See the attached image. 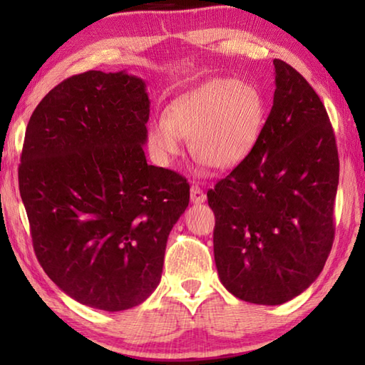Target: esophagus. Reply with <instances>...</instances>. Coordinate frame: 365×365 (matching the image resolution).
I'll return each instance as SVG.
<instances>
[{
  "instance_id": "1",
  "label": "esophagus",
  "mask_w": 365,
  "mask_h": 365,
  "mask_svg": "<svg viewBox=\"0 0 365 365\" xmlns=\"http://www.w3.org/2000/svg\"><path fill=\"white\" fill-rule=\"evenodd\" d=\"M205 199H207L205 192L200 190L197 185H192V187H191V202L192 204H200V202H204Z\"/></svg>"
}]
</instances>
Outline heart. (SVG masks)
Here are the masks:
<instances>
[{"label": "heart", "instance_id": "heart-1", "mask_svg": "<svg viewBox=\"0 0 365 365\" xmlns=\"http://www.w3.org/2000/svg\"><path fill=\"white\" fill-rule=\"evenodd\" d=\"M262 119L257 89L213 78L174 98L165 115L149 123L147 144L155 161L168 166L182 152V138H190L191 153L199 161L213 169H232L254 149Z\"/></svg>", "mask_w": 365, "mask_h": 365}]
</instances>
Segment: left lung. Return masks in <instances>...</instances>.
<instances>
[{
  "mask_svg": "<svg viewBox=\"0 0 365 365\" xmlns=\"http://www.w3.org/2000/svg\"><path fill=\"white\" fill-rule=\"evenodd\" d=\"M273 64V106L254 149L207 192L222 285L265 306L298 297L322 273L334 242L339 185L324 105L292 66Z\"/></svg>",
  "mask_w": 365,
  "mask_h": 365,
  "instance_id": "1",
  "label": "left lung"
}]
</instances>
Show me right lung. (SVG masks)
Listing matches in <instances>:
<instances>
[{"label":"right lung","instance_id":"1","mask_svg":"<svg viewBox=\"0 0 365 365\" xmlns=\"http://www.w3.org/2000/svg\"><path fill=\"white\" fill-rule=\"evenodd\" d=\"M150 102L125 72L59 83L28 122L19 187L36 257L81 304L119 312L157 289L190 183L147 165Z\"/></svg>","mask_w":365,"mask_h":365}]
</instances>
